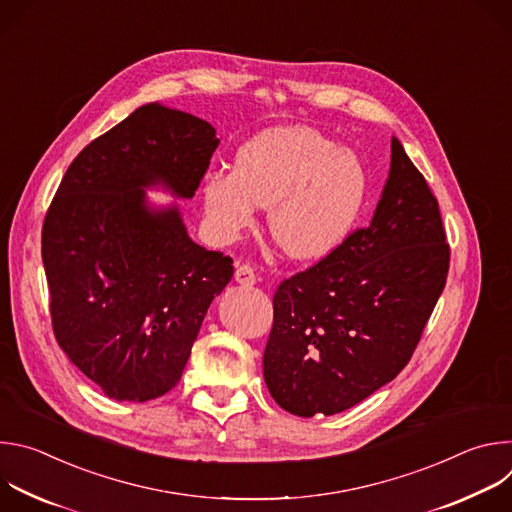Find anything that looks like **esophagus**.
I'll return each mask as SVG.
<instances>
[{
    "label": "esophagus",
    "instance_id": "1",
    "mask_svg": "<svg viewBox=\"0 0 512 512\" xmlns=\"http://www.w3.org/2000/svg\"><path fill=\"white\" fill-rule=\"evenodd\" d=\"M235 281L237 283H241L243 287H251V285H255V271H253V267L251 265H239L237 269H235Z\"/></svg>",
    "mask_w": 512,
    "mask_h": 512
}]
</instances>
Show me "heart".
Listing matches in <instances>:
<instances>
[{
    "instance_id": "1",
    "label": "heart",
    "mask_w": 512,
    "mask_h": 512,
    "mask_svg": "<svg viewBox=\"0 0 512 512\" xmlns=\"http://www.w3.org/2000/svg\"><path fill=\"white\" fill-rule=\"evenodd\" d=\"M369 194L362 160L310 127H275L247 141L233 174L202 184L204 214L216 239L231 241L267 208V233L296 261H318L350 235Z\"/></svg>"
}]
</instances>
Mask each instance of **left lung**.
<instances>
[{
	"label": "left lung",
	"instance_id": "1",
	"mask_svg": "<svg viewBox=\"0 0 512 512\" xmlns=\"http://www.w3.org/2000/svg\"><path fill=\"white\" fill-rule=\"evenodd\" d=\"M448 269L440 204L393 137L371 225L275 291L263 377L277 405L300 417L334 415L393 381L421 340Z\"/></svg>",
	"mask_w": 512,
	"mask_h": 512
}]
</instances>
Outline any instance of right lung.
I'll return each mask as SVG.
<instances>
[{"mask_svg": "<svg viewBox=\"0 0 512 512\" xmlns=\"http://www.w3.org/2000/svg\"><path fill=\"white\" fill-rule=\"evenodd\" d=\"M204 119L135 109L68 166L42 225L52 330L75 367L117 401L166 395L182 377L206 310L233 259L196 245L176 206L143 188L192 198L216 150Z\"/></svg>", "mask_w": 512, "mask_h": 512, "instance_id": "1", "label": "right lung"}]
</instances>
